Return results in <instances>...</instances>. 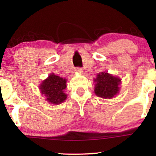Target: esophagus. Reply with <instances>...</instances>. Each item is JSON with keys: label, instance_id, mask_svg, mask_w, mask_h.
I'll return each mask as SVG.
<instances>
[{"label": "esophagus", "instance_id": "esophagus-1", "mask_svg": "<svg viewBox=\"0 0 156 156\" xmlns=\"http://www.w3.org/2000/svg\"><path fill=\"white\" fill-rule=\"evenodd\" d=\"M76 71L77 73H83V69H82L81 67H77L76 69Z\"/></svg>", "mask_w": 156, "mask_h": 156}]
</instances>
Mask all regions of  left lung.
<instances>
[{
	"mask_svg": "<svg viewBox=\"0 0 156 156\" xmlns=\"http://www.w3.org/2000/svg\"><path fill=\"white\" fill-rule=\"evenodd\" d=\"M94 93L103 98H112L119 92L121 80L107 73H101L97 76Z\"/></svg>",
	"mask_w": 156,
	"mask_h": 156,
	"instance_id": "1",
	"label": "left lung"
}]
</instances>
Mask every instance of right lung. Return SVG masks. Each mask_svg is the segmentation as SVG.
<instances>
[{"label": "right lung", "instance_id": "add662e5", "mask_svg": "<svg viewBox=\"0 0 156 156\" xmlns=\"http://www.w3.org/2000/svg\"><path fill=\"white\" fill-rule=\"evenodd\" d=\"M39 87L42 94L47 98V101L53 104L62 103L67 98V94L64 92L66 89V79L54 74L50 75Z\"/></svg>", "mask_w": 156, "mask_h": 156}]
</instances>
